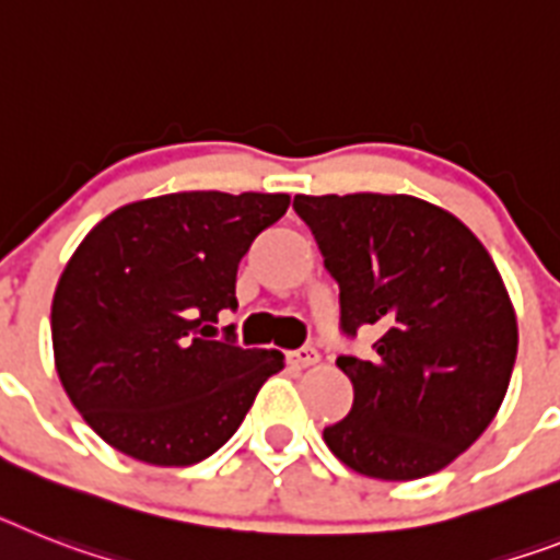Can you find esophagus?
I'll list each match as a JSON object with an SVG mask.
<instances>
[{
	"instance_id": "1",
	"label": "esophagus",
	"mask_w": 560,
	"mask_h": 560,
	"mask_svg": "<svg viewBox=\"0 0 560 560\" xmlns=\"http://www.w3.org/2000/svg\"><path fill=\"white\" fill-rule=\"evenodd\" d=\"M288 359L293 368H313L318 364V350L316 347H299V350L288 352Z\"/></svg>"
}]
</instances>
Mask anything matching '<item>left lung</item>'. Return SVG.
Instances as JSON below:
<instances>
[{"instance_id":"1","label":"left lung","mask_w":560,"mask_h":560,"mask_svg":"<svg viewBox=\"0 0 560 560\" xmlns=\"http://www.w3.org/2000/svg\"><path fill=\"white\" fill-rule=\"evenodd\" d=\"M341 290V330L373 327L370 359L341 355L352 410L324 427L338 462L412 481L472 447L510 387L518 322L476 233L416 196H295Z\"/></svg>"}]
</instances>
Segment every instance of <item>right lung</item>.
Wrapping results in <instances>:
<instances>
[{
  "mask_svg": "<svg viewBox=\"0 0 560 560\" xmlns=\"http://www.w3.org/2000/svg\"><path fill=\"white\" fill-rule=\"evenodd\" d=\"M288 192H167L113 210L65 265L50 307L59 382L98 439L153 467H190L238 430L284 368L279 350L215 341L238 261Z\"/></svg>",
  "mask_w": 560,
  "mask_h": 560,
  "instance_id": "obj_1",
  "label": "right lung"
}]
</instances>
